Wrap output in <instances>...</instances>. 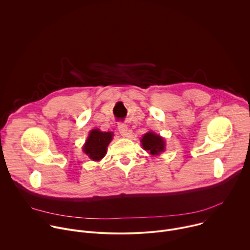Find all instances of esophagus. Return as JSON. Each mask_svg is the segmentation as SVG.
<instances>
[{"label":"esophagus","instance_id":"obj_1","mask_svg":"<svg viewBox=\"0 0 250 250\" xmlns=\"http://www.w3.org/2000/svg\"><path fill=\"white\" fill-rule=\"evenodd\" d=\"M117 128H118L119 133H120L122 136L126 137V136L128 135V126H127L125 123H119L118 126H117Z\"/></svg>","mask_w":250,"mask_h":250}]
</instances>
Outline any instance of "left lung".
<instances>
[{"label":"left lung","mask_w":250,"mask_h":250,"mask_svg":"<svg viewBox=\"0 0 250 250\" xmlns=\"http://www.w3.org/2000/svg\"><path fill=\"white\" fill-rule=\"evenodd\" d=\"M142 145L143 147L146 151H149L151 155H157L160 152L164 151L165 146L163 139L152 132H148L143 137Z\"/></svg>","instance_id":"left-lung-1"}]
</instances>
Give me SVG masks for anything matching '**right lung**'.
Here are the masks:
<instances>
[{
  "mask_svg": "<svg viewBox=\"0 0 250 250\" xmlns=\"http://www.w3.org/2000/svg\"><path fill=\"white\" fill-rule=\"evenodd\" d=\"M112 133L101 132L99 129L92 130L83 147L85 153L93 160H101L106 152V147L112 140Z\"/></svg>",
  "mask_w": 250,
  "mask_h": 250,
  "instance_id": "right-lung-1",
  "label": "right lung"
}]
</instances>
